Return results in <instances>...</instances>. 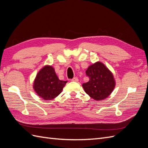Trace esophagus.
Returning a JSON list of instances; mask_svg holds the SVG:
<instances>
[{"label": "esophagus", "mask_w": 148, "mask_h": 148, "mask_svg": "<svg viewBox=\"0 0 148 148\" xmlns=\"http://www.w3.org/2000/svg\"><path fill=\"white\" fill-rule=\"evenodd\" d=\"M71 81H72V82H78V78L77 77H74L73 78L71 79Z\"/></svg>", "instance_id": "esophagus-1"}]
</instances>
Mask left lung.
I'll list each match as a JSON object with an SVG mask.
<instances>
[{
  "instance_id": "8db88e82",
  "label": "left lung",
  "mask_w": 148,
  "mask_h": 148,
  "mask_svg": "<svg viewBox=\"0 0 148 148\" xmlns=\"http://www.w3.org/2000/svg\"><path fill=\"white\" fill-rule=\"evenodd\" d=\"M89 81L83 83L84 91L96 101L104 99L112 92L115 82L114 76L101 62H96L89 66L86 71Z\"/></svg>"
}]
</instances>
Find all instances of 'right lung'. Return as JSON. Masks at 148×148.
Returning a JSON list of instances; mask_svg holds the SVG:
<instances>
[{
  "label": "right lung",
  "mask_w": 148,
  "mask_h": 148,
  "mask_svg": "<svg viewBox=\"0 0 148 148\" xmlns=\"http://www.w3.org/2000/svg\"><path fill=\"white\" fill-rule=\"evenodd\" d=\"M67 81L60 80L51 66H45L40 70L34 82L33 88L44 100H52L61 93Z\"/></svg>",
  "instance_id": "obj_1"
}]
</instances>
